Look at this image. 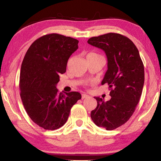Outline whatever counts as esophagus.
I'll return each mask as SVG.
<instances>
[{"instance_id": "1", "label": "esophagus", "mask_w": 161, "mask_h": 161, "mask_svg": "<svg viewBox=\"0 0 161 161\" xmlns=\"http://www.w3.org/2000/svg\"><path fill=\"white\" fill-rule=\"evenodd\" d=\"M81 97H82V99H85V98L89 97V95L86 94H81Z\"/></svg>"}]
</instances>
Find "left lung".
<instances>
[{"instance_id":"left-lung-1","label":"left lung","mask_w":161,"mask_h":161,"mask_svg":"<svg viewBox=\"0 0 161 161\" xmlns=\"http://www.w3.org/2000/svg\"><path fill=\"white\" fill-rule=\"evenodd\" d=\"M87 42L105 52L108 69L102 81L109 86L111 99L97 101L91 118L97 126L116 129L129 121L142 94L144 66L137 47L129 38L109 32L89 38Z\"/></svg>"}]
</instances>
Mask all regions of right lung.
<instances>
[{"label": "right lung", "mask_w": 161, "mask_h": 161, "mask_svg": "<svg viewBox=\"0 0 161 161\" xmlns=\"http://www.w3.org/2000/svg\"><path fill=\"white\" fill-rule=\"evenodd\" d=\"M78 42L57 33L43 35L30 46L22 62L19 82L22 102L32 121L45 130L63 126L71 108L81 98L79 92L59 93L56 88Z\"/></svg>", "instance_id": "right-lung-1"}]
</instances>
